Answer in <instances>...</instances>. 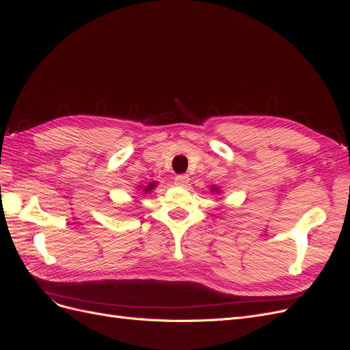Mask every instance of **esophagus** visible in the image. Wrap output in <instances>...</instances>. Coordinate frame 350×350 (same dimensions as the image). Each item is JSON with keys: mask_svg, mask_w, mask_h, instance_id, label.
<instances>
[{"mask_svg": "<svg viewBox=\"0 0 350 350\" xmlns=\"http://www.w3.org/2000/svg\"><path fill=\"white\" fill-rule=\"evenodd\" d=\"M188 183H189V176L185 174L175 176V185H178V187H187Z\"/></svg>", "mask_w": 350, "mask_h": 350, "instance_id": "1", "label": "esophagus"}]
</instances>
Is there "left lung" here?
I'll use <instances>...</instances> for the list:
<instances>
[{
	"instance_id": "8db88e82",
	"label": "left lung",
	"mask_w": 350,
	"mask_h": 350,
	"mask_svg": "<svg viewBox=\"0 0 350 350\" xmlns=\"http://www.w3.org/2000/svg\"><path fill=\"white\" fill-rule=\"evenodd\" d=\"M215 189H216V188H213V191H215Z\"/></svg>"
}]
</instances>
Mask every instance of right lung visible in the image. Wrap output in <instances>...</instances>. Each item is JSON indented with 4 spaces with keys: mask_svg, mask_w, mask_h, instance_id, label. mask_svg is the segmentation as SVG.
<instances>
[{
    "mask_svg": "<svg viewBox=\"0 0 350 350\" xmlns=\"http://www.w3.org/2000/svg\"><path fill=\"white\" fill-rule=\"evenodd\" d=\"M154 187H156V185H154V183H152V184H149V185H147V187L144 188V191H146V193H149L150 189H153Z\"/></svg>",
    "mask_w": 350,
    "mask_h": 350,
    "instance_id": "obj_1",
    "label": "right lung"
}]
</instances>
